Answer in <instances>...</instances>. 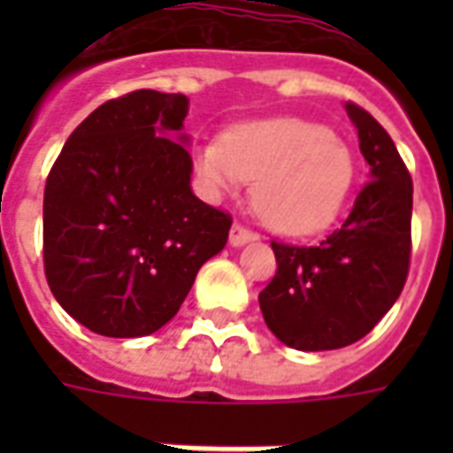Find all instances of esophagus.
<instances>
[{
  "label": "esophagus",
  "instance_id": "esophagus-1",
  "mask_svg": "<svg viewBox=\"0 0 453 453\" xmlns=\"http://www.w3.org/2000/svg\"><path fill=\"white\" fill-rule=\"evenodd\" d=\"M257 235L250 230V227L240 226V223H235V226L230 227V245L233 247H242L247 245V242H255Z\"/></svg>",
  "mask_w": 453,
  "mask_h": 453
}]
</instances>
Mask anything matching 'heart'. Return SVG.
<instances>
[{
    "label": "heart",
    "mask_w": 453,
    "mask_h": 453,
    "mask_svg": "<svg viewBox=\"0 0 453 453\" xmlns=\"http://www.w3.org/2000/svg\"><path fill=\"white\" fill-rule=\"evenodd\" d=\"M196 167L216 194L255 181L252 206L284 235H313L342 213L354 184L349 145L303 119H265L235 126L226 140L203 142Z\"/></svg>",
    "instance_id": "heart-1"
}]
</instances>
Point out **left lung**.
<instances>
[{
    "label": "left lung",
    "instance_id": "obj_1",
    "mask_svg": "<svg viewBox=\"0 0 453 453\" xmlns=\"http://www.w3.org/2000/svg\"><path fill=\"white\" fill-rule=\"evenodd\" d=\"M344 109L369 181L340 230L318 247L272 242L279 269L259 294L266 327L301 351L340 349L369 334L408 279L412 179L379 120L357 104Z\"/></svg>",
    "mask_w": 453,
    "mask_h": 453
}]
</instances>
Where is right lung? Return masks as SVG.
Returning a JSON list of instances; mask_svg holds the SVG:
<instances>
[{"label": "right lung", "instance_id": "right-lung-1", "mask_svg": "<svg viewBox=\"0 0 453 453\" xmlns=\"http://www.w3.org/2000/svg\"><path fill=\"white\" fill-rule=\"evenodd\" d=\"M184 94L138 89L73 130L45 181L43 262L55 301L104 337L157 333L233 218L191 191Z\"/></svg>", "mask_w": 453, "mask_h": 453}]
</instances>
